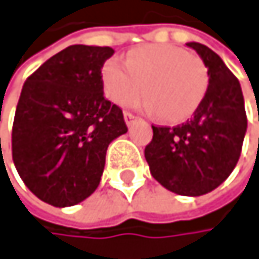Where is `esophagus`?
<instances>
[{"label":"esophagus","instance_id":"34e87169","mask_svg":"<svg viewBox=\"0 0 259 259\" xmlns=\"http://www.w3.org/2000/svg\"><path fill=\"white\" fill-rule=\"evenodd\" d=\"M124 119H125L127 125H131L135 119H138V116L135 113H132V112H124Z\"/></svg>","mask_w":259,"mask_h":259}]
</instances>
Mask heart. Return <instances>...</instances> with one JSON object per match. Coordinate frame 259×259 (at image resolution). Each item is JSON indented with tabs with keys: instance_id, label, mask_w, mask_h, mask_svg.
I'll return each instance as SVG.
<instances>
[{
	"instance_id": "heart-1",
	"label": "heart",
	"mask_w": 259,
	"mask_h": 259,
	"mask_svg": "<svg viewBox=\"0 0 259 259\" xmlns=\"http://www.w3.org/2000/svg\"><path fill=\"white\" fill-rule=\"evenodd\" d=\"M105 95L125 104L141 93L138 101L147 110H157L160 119L180 122L190 118L208 90L203 62L183 48L147 45L128 53L125 63L110 59L102 68Z\"/></svg>"
}]
</instances>
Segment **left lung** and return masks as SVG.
Masks as SVG:
<instances>
[{
  "mask_svg": "<svg viewBox=\"0 0 259 259\" xmlns=\"http://www.w3.org/2000/svg\"><path fill=\"white\" fill-rule=\"evenodd\" d=\"M208 68V90L194 118L167 127L152 125L144 149L152 177L180 196H202L218 188L235 169L247 115L236 76L222 59L200 43H186Z\"/></svg>",
  "mask_w": 259,
  "mask_h": 259,
  "instance_id": "1",
  "label": "left lung"
}]
</instances>
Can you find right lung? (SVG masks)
Listing matches in <instances>:
<instances>
[{
    "label": "right lung",
    "mask_w": 259,
    "mask_h": 259,
    "mask_svg": "<svg viewBox=\"0 0 259 259\" xmlns=\"http://www.w3.org/2000/svg\"><path fill=\"white\" fill-rule=\"evenodd\" d=\"M110 46L65 48L27 77L12 125L17 171L40 200L71 206L101 182L107 147L127 132L122 110L104 98Z\"/></svg>",
    "instance_id": "add662e5"
}]
</instances>
